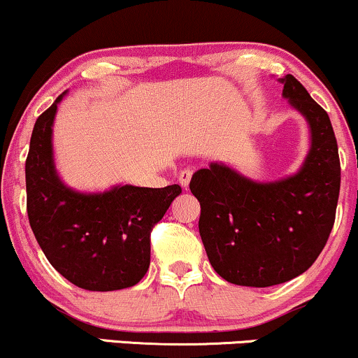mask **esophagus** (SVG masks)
I'll return each instance as SVG.
<instances>
[{
    "label": "esophagus",
    "instance_id": "34e87169",
    "mask_svg": "<svg viewBox=\"0 0 358 358\" xmlns=\"http://www.w3.org/2000/svg\"><path fill=\"white\" fill-rule=\"evenodd\" d=\"M192 175H193L192 170H183L182 173H180L178 182L183 188H188V185H190V180H192Z\"/></svg>",
    "mask_w": 358,
    "mask_h": 358
}]
</instances>
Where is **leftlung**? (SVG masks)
Segmentation results:
<instances>
[{
	"mask_svg": "<svg viewBox=\"0 0 358 358\" xmlns=\"http://www.w3.org/2000/svg\"><path fill=\"white\" fill-rule=\"evenodd\" d=\"M279 82L285 99L310 126L311 146L298 173L261 183L210 163L190 182L208 261L232 285L268 287L299 276L334 229L340 158L330 117L293 76Z\"/></svg>",
	"mask_w": 358,
	"mask_h": 358,
	"instance_id": "8db88e82",
	"label": "left lung"
}]
</instances>
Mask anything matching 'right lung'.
I'll return each mask as SVG.
<instances>
[{"label": "right lung", "mask_w": 358, "mask_h": 358, "mask_svg": "<svg viewBox=\"0 0 358 358\" xmlns=\"http://www.w3.org/2000/svg\"><path fill=\"white\" fill-rule=\"evenodd\" d=\"M65 92L40 114L30 139L27 212L48 262L72 285L116 291L138 285L150 268V234L182 193L165 188L117 185L102 193L72 190L53 163L52 126Z\"/></svg>", "instance_id": "1"}]
</instances>
